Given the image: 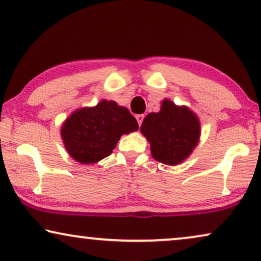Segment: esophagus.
<instances>
[{
  "label": "esophagus",
  "mask_w": 261,
  "mask_h": 261,
  "mask_svg": "<svg viewBox=\"0 0 261 261\" xmlns=\"http://www.w3.org/2000/svg\"><path fill=\"white\" fill-rule=\"evenodd\" d=\"M144 115H142V114H139V115H137L135 116V119H137V121H138V123H139V126H141V123H142V121H144Z\"/></svg>",
  "instance_id": "obj_1"
}]
</instances>
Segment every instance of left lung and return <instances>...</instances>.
<instances>
[{
	"label": "left lung",
	"mask_w": 261,
	"mask_h": 261,
	"mask_svg": "<svg viewBox=\"0 0 261 261\" xmlns=\"http://www.w3.org/2000/svg\"><path fill=\"white\" fill-rule=\"evenodd\" d=\"M140 130L151 145L153 158L173 166L183 163L197 146L201 124L187 107L164 99L160 112L148 114Z\"/></svg>",
	"instance_id": "left-lung-1"
}]
</instances>
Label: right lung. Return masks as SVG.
<instances>
[{
	"instance_id": "add662e5",
	"label": "right lung",
	"mask_w": 261,
	"mask_h": 261,
	"mask_svg": "<svg viewBox=\"0 0 261 261\" xmlns=\"http://www.w3.org/2000/svg\"><path fill=\"white\" fill-rule=\"evenodd\" d=\"M138 129V121L129 110L103 99L92 108L73 112L60 133L67 153L76 162L94 164L112 154L121 135Z\"/></svg>"
}]
</instances>
